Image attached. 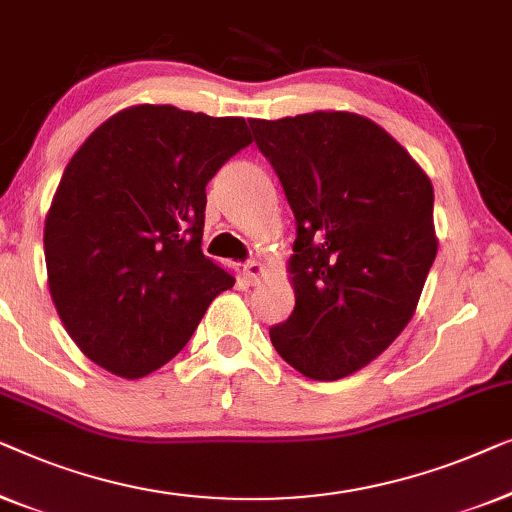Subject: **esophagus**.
Masks as SVG:
<instances>
[{
    "instance_id": "esophagus-1",
    "label": "esophagus",
    "mask_w": 512,
    "mask_h": 512,
    "mask_svg": "<svg viewBox=\"0 0 512 512\" xmlns=\"http://www.w3.org/2000/svg\"><path fill=\"white\" fill-rule=\"evenodd\" d=\"M264 273H266V269H264V264H259V262H248V264H243V280H246L248 285H257L259 280L264 278Z\"/></svg>"
}]
</instances>
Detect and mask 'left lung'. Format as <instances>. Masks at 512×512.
Listing matches in <instances>:
<instances>
[{
  "mask_svg": "<svg viewBox=\"0 0 512 512\" xmlns=\"http://www.w3.org/2000/svg\"><path fill=\"white\" fill-rule=\"evenodd\" d=\"M297 220L294 311L273 348L313 380H338L390 348L438 253L434 187L383 127L350 111L248 120Z\"/></svg>",
  "mask_w": 512,
  "mask_h": 512,
  "instance_id": "8db88e82",
  "label": "left lung"
}]
</instances>
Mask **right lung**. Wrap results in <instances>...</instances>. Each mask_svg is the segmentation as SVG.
I'll use <instances>...</instances> for the list:
<instances>
[{"label": "right lung", "mask_w": 512, "mask_h": 512, "mask_svg": "<svg viewBox=\"0 0 512 512\" xmlns=\"http://www.w3.org/2000/svg\"><path fill=\"white\" fill-rule=\"evenodd\" d=\"M250 143L243 118L139 104L71 157L43 253L57 315L97 366L127 380L157 371L234 285L201 250L206 183Z\"/></svg>", "instance_id": "obj_1"}]
</instances>
